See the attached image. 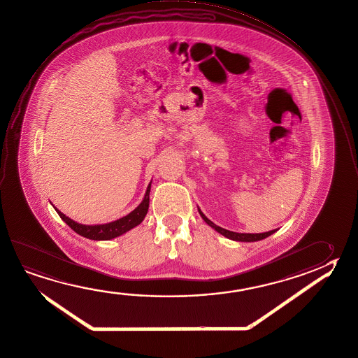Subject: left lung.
<instances>
[{
  "label": "left lung",
  "instance_id": "obj_1",
  "mask_svg": "<svg viewBox=\"0 0 358 358\" xmlns=\"http://www.w3.org/2000/svg\"><path fill=\"white\" fill-rule=\"evenodd\" d=\"M199 213H200L201 217L203 219V221L206 222L207 225L211 226L213 230H216V231L221 234L222 236L230 238V240H234V241H243V243L259 241V240L268 238V236L273 235V234L276 231V229L275 230H271V231L260 232V234H244V232L230 231V230H226V229H222V227H220V226L216 225V224H213L211 220L207 219L206 216L203 215V213L201 211L200 208H199Z\"/></svg>",
  "mask_w": 358,
  "mask_h": 358
}]
</instances>
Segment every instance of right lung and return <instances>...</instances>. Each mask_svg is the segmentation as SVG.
Wrapping results in <instances>:
<instances>
[{
    "label": "right lung",
    "mask_w": 358,
    "mask_h": 358,
    "mask_svg": "<svg viewBox=\"0 0 358 358\" xmlns=\"http://www.w3.org/2000/svg\"><path fill=\"white\" fill-rule=\"evenodd\" d=\"M151 183L148 185L147 191H145V197L138 206L133 210L132 213H128L126 216L120 219L108 222V224H99V225H84L79 224L74 220L70 219L66 215H64L62 211H59L57 207L52 206L57 210L59 216L63 221L66 222V225L70 226L76 234L82 235L84 238H90V240H112L114 238H118L120 235L126 234L127 231L132 230L133 227L138 226L143 220L145 215L148 213V206H150V192H151Z\"/></svg>",
    "instance_id": "obj_1"
}]
</instances>
